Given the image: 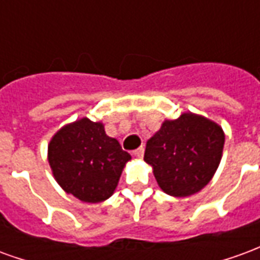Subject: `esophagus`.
<instances>
[{
	"instance_id": "esophagus-1",
	"label": "esophagus",
	"mask_w": 260,
	"mask_h": 260,
	"mask_svg": "<svg viewBox=\"0 0 260 260\" xmlns=\"http://www.w3.org/2000/svg\"><path fill=\"white\" fill-rule=\"evenodd\" d=\"M143 147H139V149H136V150H134V156H135L136 158H142L143 157Z\"/></svg>"
}]
</instances>
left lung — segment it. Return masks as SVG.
Wrapping results in <instances>:
<instances>
[{
	"label": "left lung",
	"instance_id": "1",
	"mask_svg": "<svg viewBox=\"0 0 260 260\" xmlns=\"http://www.w3.org/2000/svg\"><path fill=\"white\" fill-rule=\"evenodd\" d=\"M225 136L212 119L193 113L166 119L147 141L145 161L167 195L185 198L203 189L217 170Z\"/></svg>",
	"mask_w": 260,
	"mask_h": 260
}]
</instances>
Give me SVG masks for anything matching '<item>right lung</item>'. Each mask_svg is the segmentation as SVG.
<instances>
[{
	"instance_id": "right-lung-1",
	"label": "right lung",
	"mask_w": 260,
	"mask_h": 260,
	"mask_svg": "<svg viewBox=\"0 0 260 260\" xmlns=\"http://www.w3.org/2000/svg\"><path fill=\"white\" fill-rule=\"evenodd\" d=\"M47 158L54 178L67 193L99 203L114 193L131 154L106 134L103 122L83 117L55 132Z\"/></svg>"
}]
</instances>
